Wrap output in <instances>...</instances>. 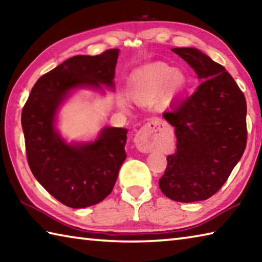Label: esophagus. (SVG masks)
I'll return each instance as SVG.
<instances>
[{
    "label": "esophagus",
    "mask_w": 262,
    "mask_h": 262,
    "mask_svg": "<svg viewBox=\"0 0 262 262\" xmlns=\"http://www.w3.org/2000/svg\"><path fill=\"white\" fill-rule=\"evenodd\" d=\"M134 141L137 148L144 153H149L154 148L159 147L161 138H160V127L158 124L153 122L146 123L137 131Z\"/></svg>",
    "instance_id": "obj_1"
}]
</instances>
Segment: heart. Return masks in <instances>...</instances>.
<instances>
[{
	"instance_id": "heart-1",
	"label": "heart",
	"mask_w": 262,
	"mask_h": 262,
	"mask_svg": "<svg viewBox=\"0 0 262 262\" xmlns=\"http://www.w3.org/2000/svg\"><path fill=\"white\" fill-rule=\"evenodd\" d=\"M186 77L164 62H154L140 69L132 78L130 96L141 105L154 104L159 100L161 107H169L185 89ZM122 107L126 101L121 100Z\"/></svg>"
}]
</instances>
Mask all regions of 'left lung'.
I'll list each match as a JSON object with an SVG mask.
<instances>
[{
	"mask_svg": "<svg viewBox=\"0 0 262 262\" xmlns=\"http://www.w3.org/2000/svg\"><path fill=\"white\" fill-rule=\"evenodd\" d=\"M201 84L163 117L175 127V153L159 186L180 203L206 200L221 189L246 147V100L226 68L195 48H173Z\"/></svg>",
	"mask_w": 262,
	"mask_h": 262,
	"instance_id": "left-lung-1",
	"label": "left lung"
}]
</instances>
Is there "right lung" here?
<instances>
[{"label": "right lung", "mask_w": 262, "mask_h": 262, "mask_svg": "<svg viewBox=\"0 0 262 262\" xmlns=\"http://www.w3.org/2000/svg\"><path fill=\"white\" fill-rule=\"evenodd\" d=\"M118 49L77 55L35 82L21 112L27 162L41 185L71 208L99 204L113 191L126 159V128L104 127L98 139L67 144L55 128L59 104L72 90L101 84L114 89Z\"/></svg>", "instance_id": "right-lung-1"}]
</instances>
